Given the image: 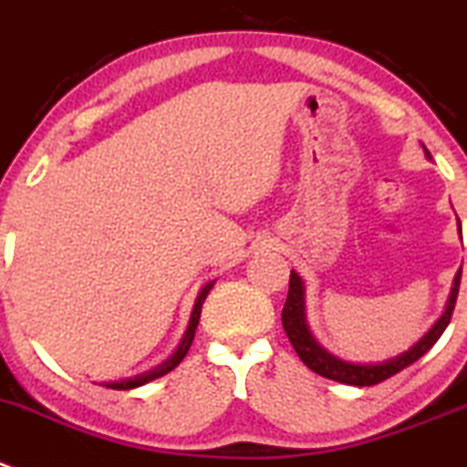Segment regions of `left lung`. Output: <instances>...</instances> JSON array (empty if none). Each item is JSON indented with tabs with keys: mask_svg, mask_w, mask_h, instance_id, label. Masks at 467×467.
Masks as SVG:
<instances>
[{
	"mask_svg": "<svg viewBox=\"0 0 467 467\" xmlns=\"http://www.w3.org/2000/svg\"><path fill=\"white\" fill-rule=\"evenodd\" d=\"M424 153L426 158H431V153L426 149ZM459 286H461V270L454 277V286H451L450 297H447L442 317L431 326V330L426 332L417 344H412L410 348L403 350V353L397 355V358L383 359V362H374V364L346 362V359L337 358V355H332L330 350H326L321 344H318L317 337H314L312 330H309L307 314H305V282L296 270H291V279H288V296L282 309V326H284V332H286L288 341H291L293 348H296V353L300 355V359L307 364L309 369L317 371V374L323 376V379L337 380V383L355 385V388H369V385L383 383V380L392 379L394 374H399V371H403L406 367H410L412 362H417L426 350L433 348V344L441 339L445 327L450 326L451 312H454V305H456V296H459Z\"/></svg>",
	"mask_w": 467,
	"mask_h": 467,
	"instance_id": "8db88e82",
	"label": "left lung"
}]
</instances>
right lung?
I'll return each instance as SVG.
<instances>
[{"mask_svg":"<svg viewBox=\"0 0 467 467\" xmlns=\"http://www.w3.org/2000/svg\"><path fill=\"white\" fill-rule=\"evenodd\" d=\"M213 284H215V282H208L206 286H203L202 291H199L197 300H194V309H192V314H190L188 330H185L183 339H181V344L176 346V350H174V353L170 355V358L164 359L162 364H158V367H153V369L144 371V374H137V376H132V379L114 380V383H105V388H112V389H135V388H141V385L150 383V380L160 379V376L170 374L171 369H176V367H179V364L183 362L185 355H188L190 346H192L194 330H197V326H199V317H202V305H203V300H206L208 293H211Z\"/></svg>","mask_w":467,"mask_h":467,"instance_id":"add662e5","label":"right lung"}]
</instances>
